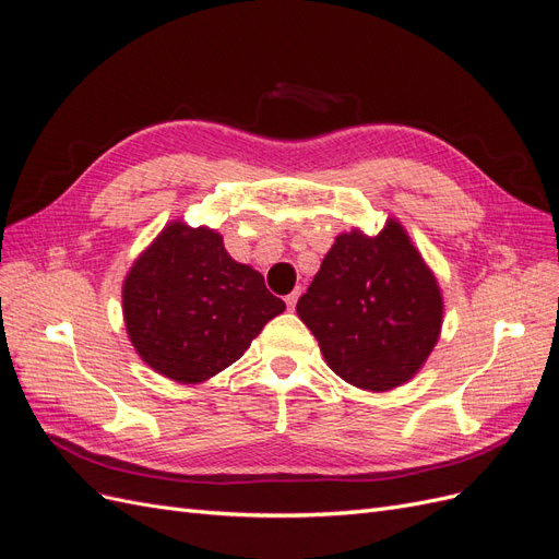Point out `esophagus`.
Listing matches in <instances>:
<instances>
[{"instance_id":"34e87169","label":"esophagus","mask_w":559,"mask_h":559,"mask_svg":"<svg viewBox=\"0 0 559 559\" xmlns=\"http://www.w3.org/2000/svg\"><path fill=\"white\" fill-rule=\"evenodd\" d=\"M298 296H300V292L296 289V292H292L289 296H286V298H284V300H286V306H289V310H292V308H296V302H298Z\"/></svg>"}]
</instances>
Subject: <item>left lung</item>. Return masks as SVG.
<instances>
[{"label":"left lung","mask_w":559,"mask_h":559,"mask_svg":"<svg viewBox=\"0 0 559 559\" xmlns=\"http://www.w3.org/2000/svg\"><path fill=\"white\" fill-rule=\"evenodd\" d=\"M296 312L335 376L386 392L427 361L441 335L443 298L408 233L389 218L373 238L337 235Z\"/></svg>","instance_id":"obj_1"}]
</instances>
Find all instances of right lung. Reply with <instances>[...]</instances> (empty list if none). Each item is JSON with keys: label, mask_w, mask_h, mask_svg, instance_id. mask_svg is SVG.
<instances>
[{"label": "right lung", "mask_w": 559, "mask_h": 559, "mask_svg": "<svg viewBox=\"0 0 559 559\" xmlns=\"http://www.w3.org/2000/svg\"><path fill=\"white\" fill-rule=\"evenodd\" d=\"M284 308L261 273L228 257L222 235L181 222L163 228L123 282L132 347L181 384L205 382L238 361Z\"/></svg>", "instance_id": "add662e5"}]
</instances>
